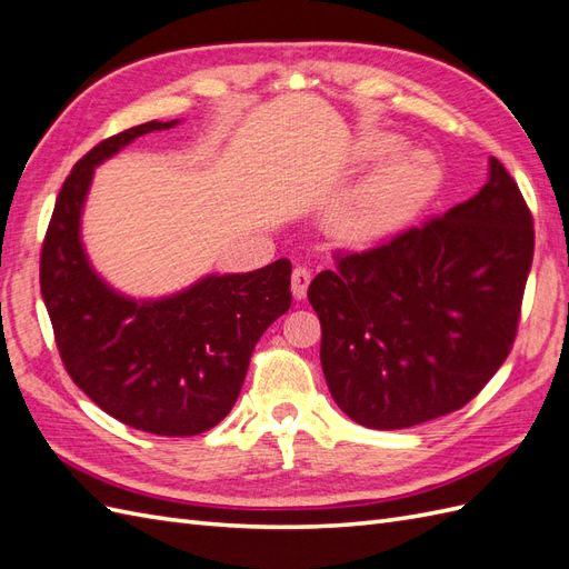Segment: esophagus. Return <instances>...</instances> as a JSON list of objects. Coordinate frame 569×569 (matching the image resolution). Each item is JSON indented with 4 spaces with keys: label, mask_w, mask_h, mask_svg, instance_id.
Returning <instances> with one entry per match:
<instances>
[{
    "label": "esophagus",
    "mask_w": 569,
    "mask_h": 569,
    "mask_svg": "<svg viewBox=\"0 0 569 569\" xmlns=\"http://www.w3.org/2000/svg\"><path fill=\"white\" fill-rule=\"evenodd\" d=\"M308 284H311V270H308L306 266H297L295 270H291V295H295V299L306 297Z\"/></svg>",
    "instance_id": "esophagus-1"
}]
</instances>
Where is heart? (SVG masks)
<instances>
[{
	"mask_svg": "<svg viewBox=\"0 0 569 569\" xmlns=\"http://www.w3.org/2000/svg\"><path fill=\"white\" fill-rule=\"evenodd\" d=\"M401 142L391 134H372L360 147L366 159L375 161L396 151ZM432 184V163L422 151H403L341 197L327 211V228L341 239H368L385 232L416 203Z\"/></svg>",
	"mask_w": 569,
	"mask_h": 569,
	"instance_id": "1",
	"label": "heart"
}]
</instances>
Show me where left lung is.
<instances>
[{
	"instance_id": "left-lung-1",
	"label": "left lung",
	"mask_w": 569,
	"mask_h": 569,
	"mask_svg": "<svg viewBox=\"0 0 569 569\" xmlns=\"http://www.w3.org/2000/svg\"><path fill=\"white\" fill-rule=\"evenodd\" d=\"M531 256V213L493 157L472 199L339 256L308 287L337 406L363 427L406 429L472 401L508 358Z\"/></svg>"
}]
</instances>
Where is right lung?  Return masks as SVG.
I'll return each instance as SVG.
<instances>
[{
    "label": "right lung",
    "mask_w": 569,
    "mask_h": 569,
    "mask_svg": "<svg viewBox=\"0 0 569 569\" xmlns=\"http://www.w3.org/2000/svg\"><path fill=\"white\" fill-rule=\"evenodd\" d=\"M149 120L99 142L57 197L42 244L40 289L73 382L116 420L159 437H192L232 410L256 341L291 306V263L206 274L176 295L134 299L90 263L80 222L94 168L153 130Z\"/></svg>",
    "instance_id": "add662e5"
}]
</instances>
